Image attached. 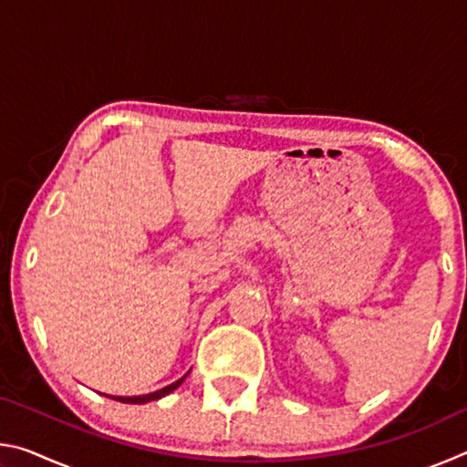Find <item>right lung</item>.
Wrapping results in <instances>:
<instances>
[{
	"label": "right lung",
	"mask_w": 467,
	"mask_h": 467,
	"mask_svg": "<svg viewBox=\"0 0 467 467\" xmlns=\"http://www.w3.org/2000/svg\"><path fill=\"white\" fill-rule=\"evenodd\" d=\"M189 375V373H187ZM187 375H183L179 379V381H175V383H171V385H167V387H162V389H158V391H152V393H146V395H131V398H128V395H107V398H110V400H117V401H121V404H148V401H154V400H161V398H164V395H169V393H172L177 389V387L185 381V377ZM105 395V393H102Z\"/></svg>",
	"instance_id": "right-lung-1"
}]
</instances>
